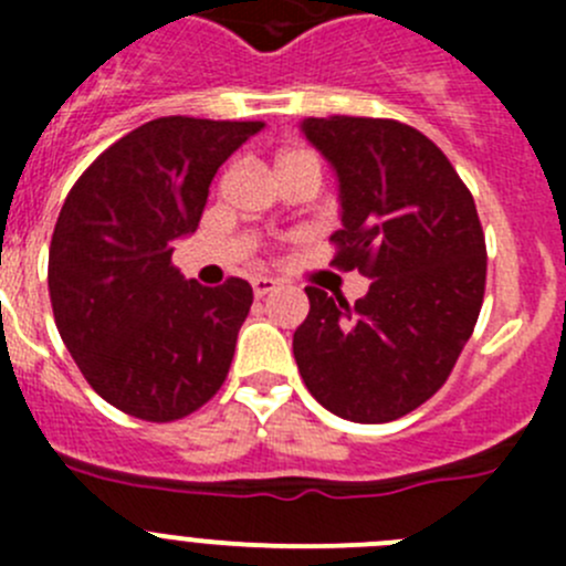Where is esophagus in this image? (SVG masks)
Returning <instances> with one entry per match:
<instances>
[{
	"label": "esophagus",
	"mask_w": 566,
	"mask_h": 566,
	"mask_svg": "<svg viewBox=\"0 0 566 566\" xmlns=\"http://www.w3.org/2000/svg\"><path fill=\"white\" fill-rule=\"evenodd\" d=\"M277 286H280L277 280L266 277V274H258V277H252V294H255L258 300L266 297V294H272Z\"/></svg>",
	"instance_id": "obj_1"
}]
</instances>
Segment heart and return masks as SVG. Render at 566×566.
<instances>
[{"mask_svg":"<svg viewBox=\"0 0 566 566\" xmlns=\"http://www.w3.org/2000/svg\"><path fill=\"white\" fill-rule=\"evenodd\" d=\"M286 164H314L316 169H319V164H316V158L314 155H308V153H297V149H294V153H283L277 158V166H286Z\"/></svg>","mask_w":566,"mask_h":566,"instance_id":"obj_1","label":"heart"}]
</instances>
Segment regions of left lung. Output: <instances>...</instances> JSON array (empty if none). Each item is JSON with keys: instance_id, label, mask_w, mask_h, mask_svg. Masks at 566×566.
I'll use <instances>...</instances> for the list:
<instances>
[{"instance_id": "8db88e82", "label": "left lung", "mask_w": 566, "mask_h": 566, "mask_svg": "<svg viewBox=\"0 0 566 566\" xmlns=\"http://www.w3.org/2000/svg\"><path fill=\"white\" fill-rule=\"evenodd\" d=\"M338 180L333 263L373 286L355 305L308 286L294 358L319 406L349 422H391L453 373L486 286L475 199L439 147L391 118H303Z\"/></svg>"}]
</instances>
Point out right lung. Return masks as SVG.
<instances>
[{
	"mask_svg": "<svg viewBox=\"0 0 566 566\" xmlns=\"http://www.w3.org/2000/svg\"><path fill=\"white\" fill-rule=\"evenodd\" d=\"M261 127L155 118L69 191L50 247L52 311L80 373L118 411L175 422L222 389L252 286H199L171 252L197 230L219 166Z\"/></svg>",
	"mask_w": 566,
	"mask_h": 566,
	"instance_id": "right-lung-1",
	"label": "right lung"
}]
</instances>
